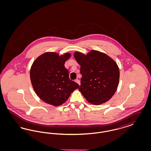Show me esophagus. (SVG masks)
Returning <instances> with one entry per match:
<instances>
[{
  "instance_id": "34e87169",
  "label": "esophagus",
  "mask_w": 151,
  "mask_h": 151,
  "mask_svg": "<svg viewBox=\"0 0 151 151\" xmlns=\"http://www.w3.org/2000/svg\"><path fill=\"white\" fill-rule=\"evenodd\" d=\"M75 81L76 83H77L79 84V86L80 85V80H78V79H76V80H75Z\"/></svg>"
}]
</instances>
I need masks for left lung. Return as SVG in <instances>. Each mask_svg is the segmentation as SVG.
<instances>
[{"mask_svg": "<svg viewBox=\"0 0 151 151\" xmlns=\"http://www.w3.org/2000/svg\"><path fill=\"white\" fill-rule=\"evenodd\" d=\"M73 55L80 65L82 75L79 91L86 101L93 105H101L110 100L119 81V69L115 60L93 50L86 55L75 51Z\"/></svg>", "mask_w": 151, "mask_h": 151, "instance_id": "left-lung-1", "label": "left lung"}]
</instances>
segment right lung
<instances>
[{"mask_svg": "<svg viewBox=\"0 0 151 151\" xmlns=\"http://www.w3.org/2000/svg\"><path fill=\"white\" fill-rule=\"evenodd\" d=\"M70 52L63 55L46 52L37 58L31 66L30 78L37 96L54 106L64 104L79 85L69 78L65 63L71 57Z\"/></svg>", "mask_w": 151, "mask_h": 151, "instance_id": "add662e5", "label": "right lung"}]
</instances>
